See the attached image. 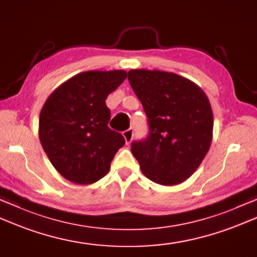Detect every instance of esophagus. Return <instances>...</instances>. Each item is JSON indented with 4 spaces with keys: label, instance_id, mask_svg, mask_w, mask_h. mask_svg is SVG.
<instances>
[{
    "label": "esophagus",
    "instance_id": "obj_1",
    "mask_svg": "<svg viewBox=\"0 0 257 257\" xmlns=\"http://www.w3.org/2000/svg\"><path fill=\"white\" fill-rule=\"evenodd\" d=\"M122 136L124 137L125 144L129 145L130 142H132L133 138H134V129L133 128H129L127 130H124V132L122 133Z\"/></svg>",
    "mask_w": 257,
    "mask_h": 257
}]
</instances>
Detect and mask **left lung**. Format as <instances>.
<instances>
[{
	"mask_svg": "<svg viewBox=\"0 0 257 257\" xmlns=\"http://www.w3.org/2000/svg\"><path fill=\"white\" fill-rule=\"evenodd\" d=\"M128 80L147 115L148 135L132 143L146 177L160 185L183 183L210 147L213 112L197 84L178 74L130 70Z\"/></svg>",
	"mask_w": 257,
	"mask_h": 257,
	"instance_id": "8db88e82",
	"label": "left lung"
}]
</instances>
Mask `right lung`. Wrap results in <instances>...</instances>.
Masks as SVG:
<instances>
[{"label": "right lung", "mask_w": 257, "mask_h": 257, "mask_svg": "<svg viewBox=\"0 0 257 257\" xmlns=\"http://www.w3.org/2000/svg\"><path fill=\"white\" fill-rule=\"evenodd\" d=\"M125 78L123 70L79 73L45 101L40 113V142L65 179L88 185L109 172L124 138L108 127L105 99Z\"/></svg>", "instance_id": "right-lung-1"}]
</instances>
